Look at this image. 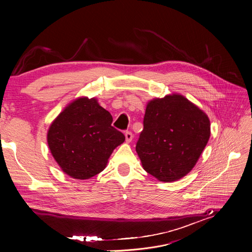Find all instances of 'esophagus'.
<instances>
[{
    "label": "esophagus",
    "instance_id": "1",
    "mask_svg": "<svg viewBox=\"0 0 252 252\" xmlns=\"http://www.w3.org/2000/svg\"><path fill=\"white\" fill-rule=\"evenodd\" d=\"M125 138H126V142H127V143H130V142L132 141V138H133L132 132L126 131V132H125Z\"/></svg>",
    "mask_w": 252,
    "mask_h": 252
}]
</instances>
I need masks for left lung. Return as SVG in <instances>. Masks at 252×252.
I'll return each mask as SVG.
<instances>
[{"instance_id": "obj_1", "label": "left lung", "mask_w": 252, "mask_h": 252, "mask_svg": "<svg viewBox=\"0 0 252 252\" xmlns=\"http://www.w3.org/2000/svg\"><path fill=\"white\" fill-rule=\"evenodd\" d=\"M143 125L135 150L143 168L163 182L191 170L210 136L208 117L180 94L150 101Z\"/></svg>"}]
</instances>
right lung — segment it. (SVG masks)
<instances>
[{"instance_id": "1", "label": "right lung", "mask_w": 252, "mask_h": 252, "mask_svg": "<svg viewBox=\"0 0 252 252\" xmlns=\"http://www.w3.org/2000/svg\"><path fill=\"white\" fill-rule=\"evenodd\" d=\"M111 123L112 116L95 98H78L59 114L47 141L65 173L86 180L105 168L113 149L125 141V135Z\"/></svg>"}]
</instances>
